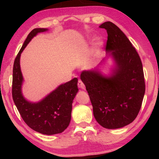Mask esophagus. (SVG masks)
<instances>
[{"mask_svg":"<svg viewBox=\"0 0 159 159\" xmlns=\"http://www.w3.org/2000/svg\"><path fill=\"white\" fill-rule=\"evenodd\" d=\"M78 87L83 90L85 89V86L84 85V83H83L80 80H79V81H78Z\"/></svg>","mask_w":159,"mask_h":159,"instance_id":"1","label":"esophagus"}]
</instances>
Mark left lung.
<instances>
[{"instance_id":"8db88e82","label":"left lung","mask_w":159,"mask_h":159,"mask_svg":"<svg viewBox=\"0 0 159 159\" xmlns=\"http://www.w3.org/2000/svg\"><path fill=\"white\" fill-rule=\"evenodd\" d=\"M108 34L106 50L116 67L111 76L98 70L83 71L80 79L89 95L93 114L107 129L123 128L138 116L145 93L143 67L135 48L124 33L111 21L99 26Z\"/></svg>"}]
</instances>
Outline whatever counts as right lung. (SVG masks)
<instances>
[{
    "label": "right lung",
    "instance_id": "obj_1",
    "mask_svg": "<svg viewBox=\"0 0 159 159\" xmlns=\"http://www.w3.org/2000/svg\"><path fill=\"white\" fill-rule=\"evenodd\" d=\"M47 30L41 28L33 29L18 52L13 65L12 94L13 101L26 125L38 133L51 135L62 133L69 126L72 103L79 89L78 79L74 78L60 85L39 102L33 103L24 98L21 93L24 79L20 64L21 53L38 33Z\"/></svg>",
    "mask_w": 159,
    "mask_h": 159
}]
</instances>
